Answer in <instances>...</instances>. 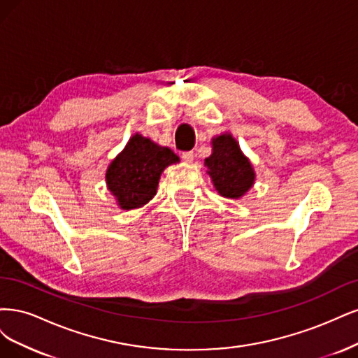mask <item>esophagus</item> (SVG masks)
<instances>
[{"label": "esophagus", "instance_id": "34e87169", "mask_svg": "<svg viewBox=\"0 0 358 358\" xmlns=\"http://www.w3.org/2000/svg\"><path fill=\"white\" fill-rule=\"evenodd\" d=\"M193 152H182L181 153V159L184 160V162H187V164H190V162H193Z\"/></svg>", "mask_w": 358, "mask_h": 358}]
</instances>
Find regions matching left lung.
<instances>
[{
    "label": "left lung",
    "mask_w": 358,
    "mask_h": 358,
    "mask_svg": "<svg viewBox=\"0 0 358 358\" xmlns=\"http://www.w3.org/2000/svg\"><path fill=\"white\" fill-rule=\"evenodd\" d=\"M215 190L224 198H241L255 182V171L230 134L213 140V155L205 160Z\"/></svg>",
    "instance_id": "8db88e82"
}]
</instances>
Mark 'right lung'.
I'll list each match as a JSON object with an SVG mask.
<instances>
[{"label":"right lung","mask_w":358,"mask_h":358,"mask_svg":"<svg viewBox=\"0 0 358 358\" xmlns=\"http://www.w3.org/2000/svg\"><path fill=\"white\" fill-rule=\"evenodd\" d=\"M178 162L168 147H160L141 135H134L107 169V184L123 210L138 208L156 194L160 174Z\"/></svg>","instance_id":"obj_1"}]
</instances>
